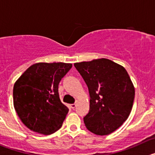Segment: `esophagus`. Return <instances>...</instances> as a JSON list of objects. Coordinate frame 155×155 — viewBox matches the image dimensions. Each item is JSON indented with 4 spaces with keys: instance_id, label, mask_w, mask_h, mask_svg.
<instances>
[{
    "instance_id": "1",
    "label": "esophagus",
    "mask_w": 155,
    "mask_h": 155,
    "mask_svg": "<svg viewBox=\"0 0 155 155\" xmlns=\"http://www.w3.org/2000/svg\"><path fill=\"white\" fill-rule=\"evenodd\" d=\"M76 105H77V102H76V103L72 104V105H71V107L74 109H75V107H76Z\"/></svg>"
}]
</instances>
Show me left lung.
Instances as JSON below:
<instances>
[{
  "label": "left lung",
  "mask_w": 155,
  "mask_h": 155,
  "mask_svg": "<svg viewBox=\"0 0 155 155\" xmlns=\"http://www.w3.org/2000/svg\"><path fill=\"white\" fill-rule=\"evenodd\" d=\"M74 67L89 92L86 128L100 136L112 134L127 120L133 108L135 88L127 71L105 58L75 63Z\"/></svg>",
  "instance_id": "obj_1"
}]
</instances>
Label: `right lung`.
Here are the masks:
<instances>
[{
  "instance_id": "add662e5",
  "label": "right lung",
  "mask_w": 155,
  "mask_h": 155,
  "mask_svg": "<svg viewBox=\"0 0 155 155\" xmlns=\"http://www.w3.org/2000/svg\"><path fill=\"white\" fill-rule=\"evenodd\" d=\"M71 68L67 63H37L16 81L14 107L29 130L50 135L62 127L69 109L60 99L58 85Z\"/></svg>"
}]
</instances>
